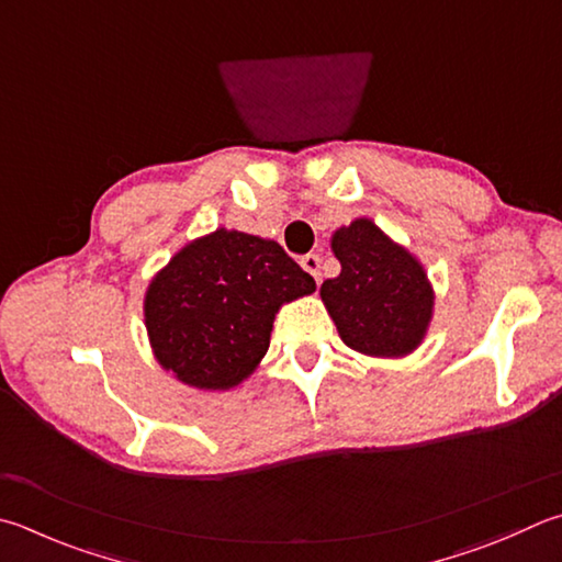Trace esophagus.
<instances>
[{
    "mask_svg": "<svg viewBox=\"0 0 562 562\" xmlns=\"http://www.w3.org/2000/svg\"><path fill=\"white\" fill-rule=\"evenodd\" d=\"M301 267L311 273V277L315 279V283H321V257L317 254H305V257H301Z\"/></svg>",
    "mask_w": 562,
    "mask_h": 562,
    "instance_id": "34e87169",
    "label": "esophagus"
}]
</instances>
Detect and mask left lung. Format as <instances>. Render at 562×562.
<instances>
[{
	"mask_svg": "<svg viewBox=\"0 0 562 562\" xmlns=\"http://www.w3.org/2000/svg\"><path fill=\"white\" fill-rule=\"evenodd\" d=\"M340 273L321 299L347 347L372 357H404L428 330L432 289L416 257L359 217L333 235Z\"/></svg>",
	"mask_w": 562,
	"mask_h": 562,
	"instance_id": "left-lung-1",
	"label": "left lung"
}]
</instances>
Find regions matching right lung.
I'll return each mask as SVG.
<instances>
[{
    "label": "right lung",
    "mask_w": 562,
    "mask_h": 562,
    "mask_svg": "<svg viewBox=\"0 0 562 562\" xmlns=\"http://www.w3.org/2000/svg\"><path fill=\"white\" fill-rule=\"evenodd\" d=\"M315 291L281 245L235 229L190 241L149 283L144 317L158 364L188 386L225 391L267 355L273 315Z\"/></svg>",
    "instance_id": "right-lung-1"
}]
</instances>
